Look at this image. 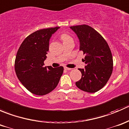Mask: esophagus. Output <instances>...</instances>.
Returning a JSON list of instances; mask_svg holds the SVG:
<instances>
[{
	"mask_svg": "<svg viewBox=\"0 0 129 129\" xmlns=\"http://www.w3.org/2000/svg\"><path fill=\"white\" fill-rule=\"evenodd\" d=\"M64 69L66 70V71H71V70H72V69L68 68V67H64Z\"/></svg>",
	"mask_w": 129,
	"mask_h": 129,
	"instance_id": "1",
	"label": "esophagus"
}]
</instances>
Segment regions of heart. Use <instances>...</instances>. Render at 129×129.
<instances>
[{
    "mask_svg": "<svg viewBox=\"0 0 129 129\" xmlns=\"http://www.w3.org/2000/svg\"><path fill=\"white\" fill-rule=\"evenodd\" d=\"M60 37L61 39L63 40V41H64V40L67 39H71V37H70L69 35H67V34H62L60 36Z\"/></svg>",
    "mask_w": 129,
    "mask_h": 129,
    "instance_id": "heart-1",
    "label": "heart"
}]
</instances>
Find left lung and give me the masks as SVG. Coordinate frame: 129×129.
Here are the masks:
<instances>
[{
  "mask_svg": "<svg viewBox=\"0 0 129 129\" xmlns=\"http://www.w3.org/2000/svg\"><path fill=\"white\" fill-rule=\"evenodd\" d=\"M80 41V50L85 56V69H79L82 78L76 82L79 89L89 93L97 92L105 86L113 71L111 50L104 37L87 25L71 27Z\"/></svg>",
  "mask_w": 129,
  "mask_h": 129,
  "instance_id": "8db88e82",
  "label": "left lung"
}]
</instances>
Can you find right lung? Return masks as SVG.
<instances>
[{
	"mask_svg": "<svg viewBox=\"0 0 129 129\" xmlns=\"http://www.w3.org/2000/svg\"><path fill=\"white\" fill-rule=\"evenodd\" d=\"M59 27L37 30L25 39L15 60V71L20 82L31 93L44 95L53 90L63 72L62 66L44 67L49 40Z\"/></svg>",
	"mask_w": 129,
	"mask_h": 129,
	"instance_id": "obj_1",
	"label": "right lung"
}]
</instances>
